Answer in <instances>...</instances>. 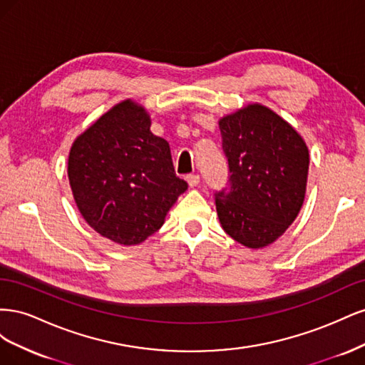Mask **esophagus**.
Masks as SVG:
<instances>
[{
    "mask_svg": "<svg viewBox=\"0 0 365 365\" xmlns=\"http://www.w3.org/2000/svg\"><path fill=\"white\" fill-rule=\"evenodd\" d=\"M185 180H187V184H189V187H196L197 184H200V175H196V173L187 175Z\"/></svg>",
    "mask_w": 365,
    "mask_h": 365,
    "instance_id": "34e87169",
    "label": "esophagus"
}]
</instances>
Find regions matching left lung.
Returning a JSON list of instances; mask_svg holds the SVG:
<instances>
[{
	"mask_svg": "<svg viewBox=\"0 0 365 365\" xmlns=\"http://www.w3.org/2000/svg\"><path fill=\"white\" fill-rule=\"evenodd\" d=\"M228 158L230 192L216 193L219 222L250 250L277 240L304 202L309 149L288 121L250 103L219 120Z\"/></svg>",
	"mask_w": 365,
	"mask_h": 365,
	"instance_id": "obj_1",
	"label": "left lung"
}]
</instances>
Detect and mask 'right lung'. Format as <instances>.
<instances>
[{"mask_svg":"<svg viewBox=\"0 0 365 365\" xmlns=\"http://www.w3.org/2000/svg\"><path fill=\"white\" fill-rule=\"evenodd\" d=\"M68 180L86 224L118 245H140L158 231L187 190L169 143L152 134L146 108L126 98L77 137Z\"/></svg>","mask_w":365,"mask_h":365,"instance_id":"1","label":"right lung"}]
</instances>
